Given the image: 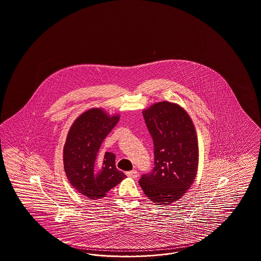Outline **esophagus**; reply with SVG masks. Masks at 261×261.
I'll return each mask as SVG.
<instances>
[{"mask_svg": "<svg viewBox=\"0 0 261 261\" xmlns=\"http://www.w3.org/2000/svg\"><path fill=\"white\" fill-rule=\"evenodd\" d=\"M126 176L129 177H132V178H137L138 177V172L136 170H132V171H129V172H126Z\"/></svg>", "mask_w": 261, "mask_h": 261, "instance_id": "obj_1", "label": "esophagus"}]
</instances>
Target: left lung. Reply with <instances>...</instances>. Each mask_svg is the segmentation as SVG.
Segmentation results:
<instances>
[{
	"mask_svg": "<svg viewBox=\"0 0 261 261\" xmlns=\"http://www.w3.org/2000/svg\"><path fill=\"white\" fill-rule=\"evenodd\" d=\"M154 145V168L139 184L146 197L167 206L181 198L192 186L198 170V139L187 111L167 101L143 111Z\"/></svg>",
	"mask_w": 261,
	"mask_h": 261,
	"instance_id": "left-lung-1",
	"label": "left lung"
}]
</instances>
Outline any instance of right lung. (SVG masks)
Segmentation results:
<instances>
[{
  "label": "right lung",
  "instance_id": "add662e5",
  "mask_svg": "<svg viewBox=\"0 0 261 261\" xmlns=\"http://www.w3.org/2000/svg\"><path fill=\"white\" fill-rule=\"evenodd\" d=\"M119 117L109 115L104 109L92 108L80 115L68 132L63 148L66 176L79 193L91 200L104 198L126 177L115 167L113 152H99Z\"/></svg>",
  "mask_w": 261,
  "mask_h": 261
}]
</instances>
